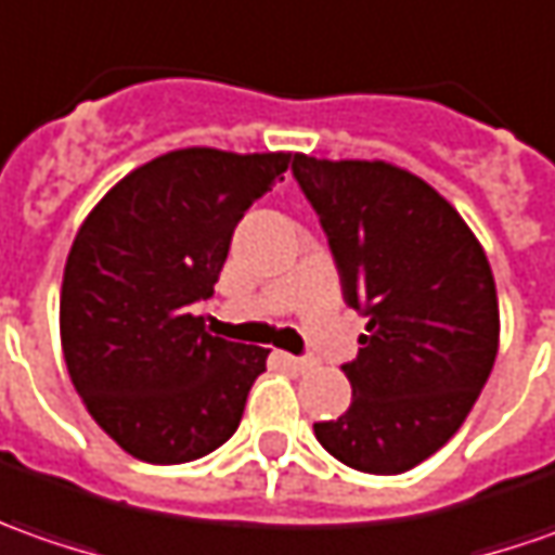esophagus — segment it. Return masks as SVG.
Returning a JSON list of instances; mask_svg holds the SVG:
<instances>
[{"instance_id":"34e87169","label":"esophagus","mask_w":555,"mask_h":555,"mask_svg":"<svg viewBox=\"0 0 555 555\" xmlns=\"http://www.w3.org/2000/svg\"><path fill=\"white\" fill-rule=\"evenodd\" d=\"M279 362H282V365H288V369H295V372H310V369L315 365L313 359H300V356H285V353H279Z\"/></svg>"}]
</instances>
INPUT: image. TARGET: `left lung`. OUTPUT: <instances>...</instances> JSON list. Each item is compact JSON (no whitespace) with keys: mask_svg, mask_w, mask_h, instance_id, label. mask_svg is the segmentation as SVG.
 Masks as SVG:
<instances>
[{"mask_svg":"<svg viewBox=\"0 0 555 555\" xmlns=\"http://www.w3.org/2000/svg\"><path fill=\"white\" fill-rule=\"evenodd\" d=\"M292 171L344 300L369 319L344 365L353 402L313 424L315 439L347 467L405 473L461 430L494 365L501 313L486 251L454 205L399 165L297 153Z\"/></svg>","mask_w":555,"mask_h":555,"instance_id":"obj_1","label":"left lung"}]
</instances>
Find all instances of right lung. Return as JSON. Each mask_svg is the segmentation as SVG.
Returning <instances> with one entry per match:
<instances>
[{"label":"right lung","mask_w":555,"mask_h":555,"mask_svg":"<svg viewBox=\"0 0 555 555\" xmlns=\"http://www.w3.org/2000/svg\"><path fill=\"white\" fill-rule=\"evenodd\" d=\"M292 153L186 146L125 175L82 220L61 285L69 380L98 427L146 464H186L242 421L263 347L205 332L233 230Z\"/></svg>","instance_id":"obj_1"}]
</instances>
